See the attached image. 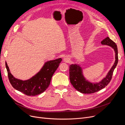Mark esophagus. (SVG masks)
Listing matches in <instances>:
<instances>
[{"label": "esophagus", "mask_w": 125, "mask_h": 125, "mask_svg": "<svg viewBox=\"0 0 125 125\" xmlns=\"http://www.w3.org/2000/svg\"><path fill=\"white\" fill-rule=\"evenodd\" d=\"M69 60V58L68 56H65L63 58V61L65 62H68V61Z\"/></svg>", "instance_id": "obj_1"}]
</instances>
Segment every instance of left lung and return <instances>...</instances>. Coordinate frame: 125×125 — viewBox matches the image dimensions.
Instances as JSON below:
<instances>
[{"label":"left lung","instance_id":"left-lung-1","mask_svg":"<svg viewBox=\"0 0 125 125\" xmlns=\"http://www.w3.org/2000/svg\"><path fill=\"white\" fill-rule=\"evenodd\" d=\"M103 45H107L112 48L115 52V60L112 67L109 70L107 75L98 83L89 81L83 74V68L79 64H71L69 67V78L71 83L78 92L83 94H91L99 91L105 87L109 83L112 78L113 72L118 62V52L117 45L115 42L108 37L101 42Z\"/></svg>","mask_w":125,"mask_h":125}]
</instances>
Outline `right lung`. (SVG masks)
<instances>
[{"mask_svg": "<svg viewBox=\"0 0 125 125\" xmlns=\"http://www.w3.org/2000/svg\"><path fill=\"white\" fill-rule=\"evenodd\" d=\"M62 61L61 58L45 62L42 68L34 76L27 80H21L15 77L10 72L7 63V69L9 81L16 90L28 96H35L43 93L50 84L52 75Z\"/></svg>", "mask_w": 125, "mask_h": 125, "instance_id": "add662e5", "label": "right lung"}]
</instances>
